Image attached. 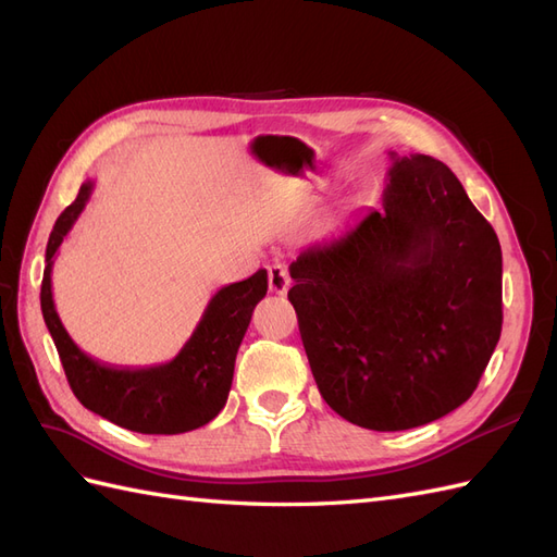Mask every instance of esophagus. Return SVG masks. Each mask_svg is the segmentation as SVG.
<instances>
[{"label": "esophagus", "mask_w": 557, "mask_h": 557, "mask_svg": "<svg viewBox=\"0 0 557 557\" xmlns=\"http://www.w3.org/2000/svg\"><path fill=\"white\" fill-rule=\"evenodd\" d=\"M290 288V276L285 272L283 264H272L269 267V290L274 295H285Z\"/></svg>", "instance_id": "1"}]
</instances>
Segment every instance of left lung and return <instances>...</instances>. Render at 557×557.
I'll return each instance as SVG.
<instances>
[{
  "label": "left lung",
  "mask_w": 557,
  "mask_h": 557,
  "mask_svg": "<svg viewBox=\"0 0 557 557\" xmlns=\"http://www.w3.org/2000/svg\"><path fill=\"white\" fill-rule=\"evenodd\" d=\"M381 209L290 264L318 391L348 423L399 432L476 391L502 332V248L462 183L391 153Z\"/></svg>",
  "instance_id": "1"
}]
</instances>
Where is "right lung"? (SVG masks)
Wrapping results in <instances>:
<instances>
[{"label": "right lung", "mask_w": 557, "mask_h": 557, "mask_svg": "<svg viewBox=\"0 0 557 557\" xmlns=\"http://www.w3.org/2000/svg\"><path fill=\"white\" fill-rule=\"evenodd\" d=\"M95 183L81 185L78 197L55 221L46 246L41 313L76 399L92 413L141 434H181L207 425L223 411L234 360L248 330L252 309L267 295V272L223 285L201 313L178 356L153 367H109L83 352L55 311L50 272L58 248L86 209Z\"/></svg>", "instance_id": "1"}]
</instances>
